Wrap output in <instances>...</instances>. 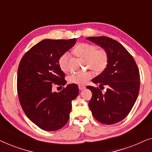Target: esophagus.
<instances>
[{
    "mask_svg": "<svg viewBox=\"0 0 152 152\" xmlns=\"http://www.w3.org/2000/svg\"><path fill=\"white\" fill-rule=\"evenodd\" d=\"M85 88H86V87H85L84 86H83V85H80V86H79V89H80V91L84 90Z\"/></svg>",
    "mask_w": 152,
    "mask_h": 152,
    "instance_id": "1",
    "label": "esophagus"
}]
</instances>
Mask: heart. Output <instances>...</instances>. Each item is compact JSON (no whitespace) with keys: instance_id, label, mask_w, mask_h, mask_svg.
Masks as SVG:
<instances>
[{"instance_id":"1","label":"heart","mask_w":152,"mask_h":152,"mask_svg":"<svg viewBox=\"0 0 152 152\" xmlns=\"http://www.w3.org/2000/svg\"><path fill=\"white\" fill-rule=\"evenodd\" d=\"M75 53L79 57L86 60V66L97 73L103 72L109 64V57L107 51L104 48H97L94 44L81 43L75 48ZM69 53L66 52L62 54L58 60L59 68L64 72L68 70V61ZM93 77L91 71L73 73L68 77V82L70 84L82 85L86 84Z\"/></svg>"}]
</instances>
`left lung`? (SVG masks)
Segmentation results:
<instances>
[{
	"instance_id": "obj_1",
	"label": "left lung",
	"mask_w": 152,
	"mask_h": 152,
	"mask_svg": "<svg viewBox=\"0 0 152 152\" xmlns=\"http://www.w3.org/2000/svg\"><path fill=\"white\" fill-rule=\"evenodd\" d=\"M86 39L105 49L109 57L107 68L92 80L100 87L107 86V91L103 93L98 87L87 86L93 95L89 108L100 123H117L127 116L138 97L140 84L138 66L132 55L117 41L107 37Z\"/></svg>"
}]
</instances>
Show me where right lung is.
<instances>
[{"label":"right lung","mask_w":152,"mask_h":152,"mask_svg":"<svg viewBox=\"0 0 152 152\" xmlns=\"http://www.w3.org/2000/svg\"><path fill=\"white\" fill-rule=\"evenodd\" d=\"M76 41H41L23 56L18 65L17 92L20 106L27 117L43 130L53 132L65 126L72 101L79 94L78 86L75 84L67 85L59 93L52 91L53 84H66L58 60Z\"/></svg>","instance_id":"right-lung-1"}]
</instances>
